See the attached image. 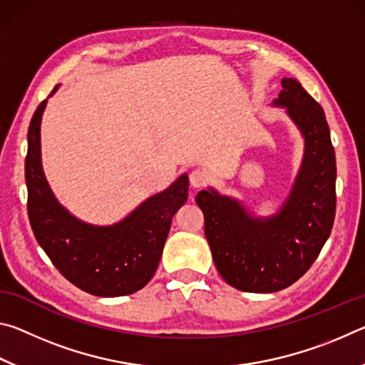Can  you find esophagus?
<instances>
[{
    "label": "esophagus",
    "mask_w": 365,
    "mask_h": 365,
    "mask_svg": "<svg viewBox=\"0 0 365 365\" xmlns=\"http://www.w3.org/2000/svg\"><path fill=\"white\" fill-rule=\"evenodd\" d=\"M207 180H209V177H207V174L205 170H200V169H196V170H193L190 174V185L193 188H201V187H205V185L207 183Z\"/></svg>",
    "instance_id": "1"
}]
</instances>
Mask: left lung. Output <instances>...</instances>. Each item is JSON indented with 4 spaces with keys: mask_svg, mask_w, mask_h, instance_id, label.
Wrapping results in <instances>:
<instances>
[{
    "mask_svg": "<svg viewBox=\"0 0 365 365\" xmlns=\"http://www.w3.org/2000/svg\"><path fill=\"white\" fill-rule=\"evenodd\" d=\"M274 106L304 138V156L280 211L255 217L242 202L202 190L196 205L205 214V235L219 274L248 293H274L301 279L330 237L336 207V163L324 109L294 78L282 80Z\"/></svg>",
    "mask_w": 365,
    "mask_h": 365,
    "instance_id": "8db88e82",
    "label": "left lung"
}]
</instances>
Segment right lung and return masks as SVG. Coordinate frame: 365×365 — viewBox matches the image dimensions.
Returning <instances> with one entry per match:
<instances>
[{
    "label": "right lung",
    "mask_w": 365,
    "mask_h": 365,
    "mask_svg": "<svg viewBox=\"0 0 365 365\" xmlns=\"http://www.w3.org/2000/svg\"><path fill=\"white\" fill-rule=\"evenodd\" d=\"M46 103L36 108L27 135V212L36 242L54 267L86 293L114 298L138 292L153 279L172 217L187 202L188 175L148 197L117 224L100 227L78 220L59 205L41 168L40 125Z\"/></svg>",
    "instance_id": "add662e5"
}]
</instances>
